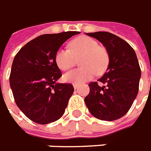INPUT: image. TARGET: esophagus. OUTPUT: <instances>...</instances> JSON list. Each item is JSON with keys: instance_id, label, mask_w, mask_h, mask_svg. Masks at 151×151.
Returning <instances> with one entry per match:
<instances>
[{"instance_id": "1", "label": "esophagus", "mask_w": 151, "mask_h": 151, "mask_svg": "<svg viewBox=\"0 0 151 151\" xmlns=\"http://www.w3.org/2000/svg\"><path fill=\"white\" fill-rule=\"evenodd\" d=\"M73 88H74V89H77V88H78V84H73Z\"/></svg>"}]
</instances>
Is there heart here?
<instances>
[{
  "label": "heart",
  "mask_w": 151,
  "mask_h": 151,
  "mask_svg": "<svg viewBox=\"0 0 151 151\" xmlns=\"http://www.w3.org/2000/svg\"><path fill=\"white\" fill-rule=\"evenodd\" d=\"M70 49L59 48L55 55V61L60 70H68L73 66L74 58H79L82 68L73 70L63 75L64 81L81 84L91 80L96 73H103L109 63L107 52L94 39L80 36L70 42Z\"/></svg>",
  "instance_id": "1"
}]
</instances>
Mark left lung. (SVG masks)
Returning a JSON list of instances; mask_svg holds the SVG:
<instances>
[{
    "label": "left lung",
    "mask_w": 151,
    "mask_h": 151,
    "mask_svg": "<svg viewBox=\"0 0 151 151\" xmlns=\"http://www.w3.org/2000/svg\"><path fill=\"white\" fill-rule=\"evenodd\" d=\"M100 41L109 56L106 73L98 82L90 83L85 104L95 117L111 122L129 110L139 92L141 70L134 49L125 41L108 32L86 33Z\"/></svg>",
    "instance_id": "8db88e82"
}]
</instances>
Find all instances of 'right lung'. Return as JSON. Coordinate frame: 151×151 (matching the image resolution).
Instances as JSON below:
<instances>
[{
	"label": "right lung",
	"mask_w": 151,
	"mask_h": 151,
	"mask_svg": "<svg viewBox=\"0 0 151 151\" xmlns=\"http://www.w3.org/2000/svg\"><path fill=\"white\" fill-rule=\"evenodd\" d=\"M78 31L43 34L22 47L13 60L11 89L15 103L29 119L49 124L63 115L73 94L70 84L58 83L61 71L55 55L62 45Z\"/></svg>",
	"instance_id": "1"
}]
</instances>
